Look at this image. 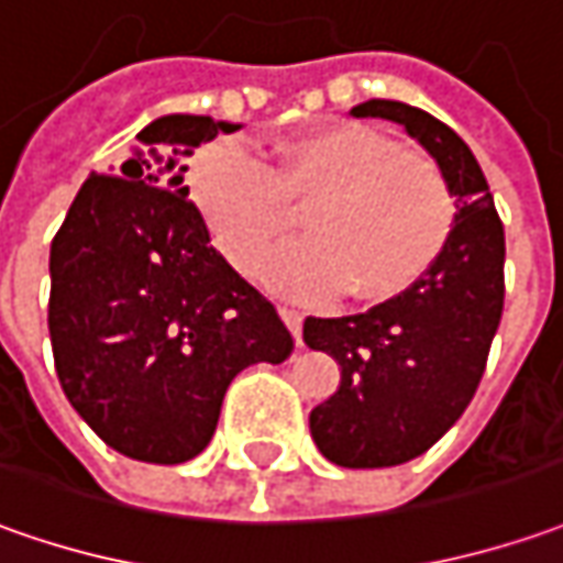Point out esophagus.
Listing matches in <instances>:
<instances>
[{
	"mask_svg": "<svg viewBox=\"0 0 563 563\" xmlns=\"http://www.w3.org/2000/svg\"><path fill=\"white\" fill-rule=\"evenodd\" d=\"M280 318L286 320V327H289V330H292V336H296V342H299V336H301V311H296V308H286V305H283L280 308Z\"/></svg>",
	"mask_w": 563,
	"mask_h": 563,
	"instance_id": "1",
	"label": "esophagus"
}]
</instances>
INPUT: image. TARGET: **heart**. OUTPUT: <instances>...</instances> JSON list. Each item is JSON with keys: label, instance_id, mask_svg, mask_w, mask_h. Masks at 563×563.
Listing matches in <instances>:
<instances>
[{"label": "heart", "instance_id": "b5f03b06", "mask_svg": "<svg viewBox=\"0 0 563 563\" xmlns=\"http://www.w3.org/2000/svg\"><path fill=\"white\" fill-rule=\"evenodd\" d=\"M189 189L223 258L255 271L301 208L308 240L277 249L262 280L283 296L386 301L408 292L452 240L457 205L442 167L358 121L311 126L262 165L240 143H211Z\"/></svg>", "mask_w": 563, "mask_h": 563}]
</instances>
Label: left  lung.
Returning a JSON list of instances; mask_svg holds the SVG:
<instances>
[{
    "label": "left lung",
    "mask_w": 563,
    "mask_h": 563,
    "mask_svg": "<svg viewBox=\"0 0 563 563\" xmlns=\"http://www.w3.org/2000/svg\"><path fill=\"white\" fill-rule=\"evenodd\" d=\"M427 148L455 192L452 240L396 299L349 318H308L305 342L336 358L340 389L311 411V439L340 467H396L423 455L471 405L505 308V227L474 152L452 126L393 99L352 108Z\"/></svg>",
    "instance_id": "1"
}]
</instances>
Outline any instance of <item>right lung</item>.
Returning a JSON list of instances; mask_svg holds the SVG:
<instances>
[{
    "label": "right lung",
    "mask_w": 563,
    "mask_h": 563,
    "mask_svg": "<svg viewBox=\"0 0 563 563\" xmlns=\"http://www.w3.org/2000/svg\"><path fill=\"white\" fill-rule=\"evenodd\" d=\"M240 124L165 114L118 174H89L49 252V336L74 411L114 452L184 464L214 437L249 364H280L292 333L211 245L186 158Z\"/></svg>",
    "instance_id": "add662e5"
}]
</instances>
